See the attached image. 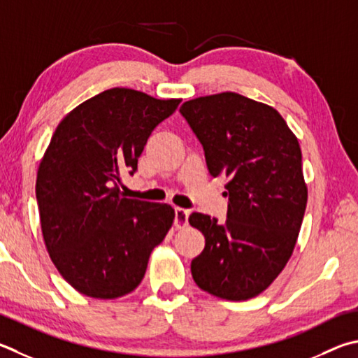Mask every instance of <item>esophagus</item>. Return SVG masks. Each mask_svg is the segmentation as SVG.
Segmentation results:
<instances>
[{
  "label": "esophagus",
  "mask_w": 358,
  "mask_h": 358,
  "mask_svg": "<svg viewBox=\"0 0 358 358\" xmlns=\"http://www.w3.org/2000/svg\"><path fill=\"white\" fill-rule=\"evenodd\" d=\"M187 219H189V210L175 208V227H177V229H185L187 225Z\"/></svg>",
  "instance_id": "obj_1"
}]
</instances>
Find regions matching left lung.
Wrapping results in <instances>:
<instances>
[{"label":"left lung","mask_w":358,"mask_h":358,"mask_svg":"<svg viewBox=\"0 0 358 358\" xmlns=\"http://www.w3.org/2000/svg\"><path fill=\"white\" fill-rule=\"evenodd\" d=\"M180 113L203 145L208 171L229 178L225 224L189 216L205 236L192 278L213 296L247 301L275 280L294 250L308 197L301 145L274 108L235 92L185 101Z\"/></svg>","instance_id":"8db88e82"}]
</instances>
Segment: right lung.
I'll list each match as a JSON object with an SVG mask.
<instances>
[{"instance_id": "1", "label": "right lung", "mask_w": 358, "mask_h": 358, "mask_svg": "<svg viewBox=\"0 0 358 358\" xmlns=\"http://www.w3.org/2000/svg\"><path fill=\"white\" fill-rule=\"evenodd\" d=\"M178 105L114 87L57 125L38 164L36 197L51 262L81 294L115 299L138 288L152 250L171 230V205L127 199L119 186Z\"/></svg>"}]
</instances>
